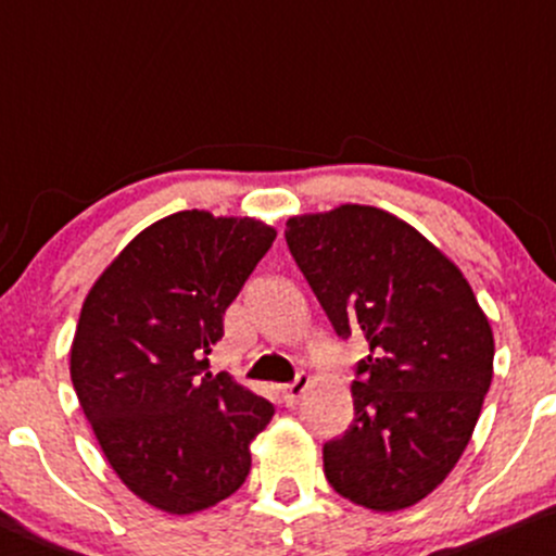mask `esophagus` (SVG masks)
<instances>
[{
  "label": "esophagus",
  "instance_id": "obj_1",
  "mask_svg": "<svg viewBox=\"0 0 556 556\" xmlns=\"http://www.w3.org/2000/svg\"><path fill=\"white\" fill-rule=\"evenodd\" d=\"M307 386H309V378L304 376V372H299V376L291 380V383L280 386V399L286 402V407H294L299 399H302L304 391H307Z\"/></svg>",
  "mask_w": 556,
  "mask_h": 556
}]
</instances>
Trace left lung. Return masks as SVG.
<instances>
[{
    "label": "left lung",
    "instance_id": "1",
    "mask_svg": "<svg viewBox=\"0 0 556 556\" xmlns=\"http://www.w3.org/2000/svg\"><path fill=\"white\" fill-rule=\"evenodd\" d=\"M286 244L339 339L365 336L354 420L323 446L336 494L376 513L426 498L463 457L494 376V333L459 267L378 207L286 223Z\"/></svg>",
    "mask_w": 556,
    "mask_h": 556
}]
</instances>
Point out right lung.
I'll use <instances>...</instances> for the list:
<instances>
[{"mask_svg":"<svg viewBox=\"0 0 556 556\" xmlns=\"http://www.w3.org/2000/svg\"><path fill=\"white\" fill-rule=\"evenodd\" d=\"M276 230L186 210L141 230L86 296L71 349L80 409L117 478L191 515L241 489L249 444L276 409L207 372L223 315Z\"/></svg>","mask_w":556,"mask_h":556,"instance_id":"right-lung-1","label":"right lung"}]
</instances>
